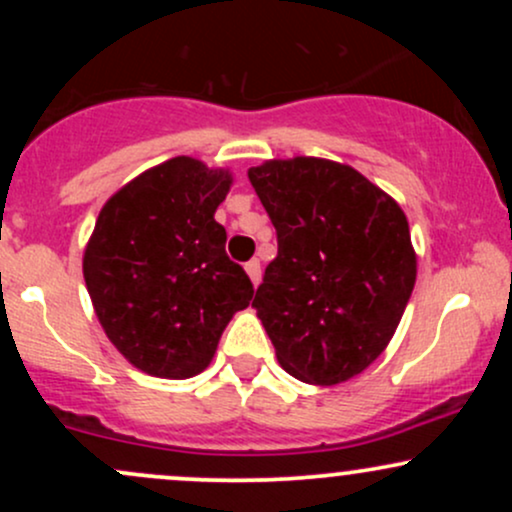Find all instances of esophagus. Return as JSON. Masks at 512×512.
<instances>
[{
  "instance_id": "1",
  "label": "esophagus",
  "mask_w": 512,
  "mask_h": 512,
  "mask_svg": "<svg viewBox=\"0 0 512 512\" xmlns=\"http://www.w3.org/2000/svg\"><path fill=\"white\" fill-rule=\"evenodd\" d=\"M245 272H248V276H250V281L252 284H260V279H262V267H260V260H250L248 264H245Z\"/></svg>"
}]
</instances>
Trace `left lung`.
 <instances>
[{
    "label": "left lung",
    "mask_w": 512,
    "mask_h": 512,
    "mask_svg": "<svg viewBox=\"0 0 512 512\" xmlns=\"http://www.w3.org/2000/svg\"><path fill=\"white\" fill-rule=\"evenodd\" d=\"M276 228L252 308L281 368L310 385H337L390 344L416 281L409 223L358 170L298 156L250 168Z\"/></svg>",
    "instance_id": "left-lung-1"
}]
</instances>
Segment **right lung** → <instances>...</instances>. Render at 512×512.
I'll use <instances>...</instances> for the list:
<instances>
[{
  "mask_svg": "<svg viewBox=\"0 0 512 512\" xmlns=\"http://www.w3.org/2000/svg\"><path fill=\"white\" fill-rule=\"evenodd\" d=\"M231 175L178 156L105 202L84 252V279L105 334L156 378L202 373L252 281L226 255L214 211Z\"/></svg>",
  "mask_w": 512,
  "mask_h": 512,
  "instance_id": "right-lung-1",
  "label": "right lung"
}]
</instances>
